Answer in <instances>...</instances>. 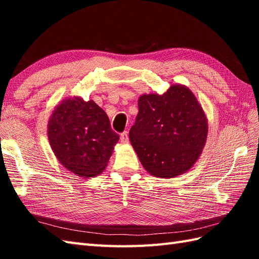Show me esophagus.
I'll return each instance as SVG.
<instances>
[{
    "mask_svg": "<svg viewBox=\"0 0 259 259\" xmlns=\"http://www.w3.org/2000/svg\"><path fill=\"white\" fill-rule=\"evenodd\" d=\"M120 141H121V144H128L129 142V137H128V133H126V131H124V133L120 135Z\"/></svg>",
    "mask_w": 259,
    "mask_h": 259,
    "instance_id": "1",
    "label": "esophagus"
}]
</instances>
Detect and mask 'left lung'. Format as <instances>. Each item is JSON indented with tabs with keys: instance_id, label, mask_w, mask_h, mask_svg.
<instances>
[{
	"instance_id": "8db88e82",
	"label": "left lung",
	"mask_w": 259,
	"mask_h": 259,
	"mask_svg": "<svg viewBox=\"0 0 259 259\" xmlns=\"http://www.w3.org/2000/svg\"><path fill=\"white\" fill-rule=\"evenodd\" d=\"M129 138L151 176L175 178L199 159L208 135V119L187 85L176 83L159 93L141 95Z\"/></svg>"
}]
</instances>
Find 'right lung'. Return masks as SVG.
Wrapping results in <instances>:
<instances>
[{
    "label": "right lung",
    "instance_id": "1",
    "mask_svg": "<svg viewBox=\"0 0 259 259\" xmlns=\"http://www.w3.org/2000/svg\"><path fill=\"white\" fill-rule=\"evenodd\" d=\"M48 139L59 162L79 177L100 175L119 141L107 113L78 96L57 104L48 122Z\"/></svg>",
    "mask_w": 259,
    "mask_h": 259
}]
</instances>
